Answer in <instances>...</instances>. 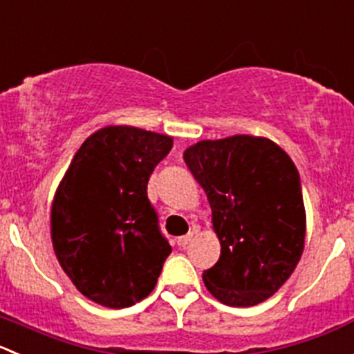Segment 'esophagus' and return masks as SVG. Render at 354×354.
Listing matches in <instances>:
<instances>
[{"instance_id":"34e87169","label":"esophagus","mask_w":354,"mask_h":354,"mask_svg":"<svg viewBox=\"0 0 354 354\" xmlns=\"http://www.w3.org/2000/svg\"><path fill=\"white\" fill-rule=\"evenodd\" d=\"M195 230H192V232H188L187 235H183V236H178L176 239V243H178V247H185V245H188V243H190V240L194 239V235H195Z\"/></svg>"}]
</instances>
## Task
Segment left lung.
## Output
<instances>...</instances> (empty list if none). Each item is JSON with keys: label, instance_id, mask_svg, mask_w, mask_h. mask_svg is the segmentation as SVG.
<instances>
[{"label": "left lung", "instance_id": "8db88e82", "mask_svg": "<svg viewBox=\"0 0 354 354\" xmlns=\"http://www.w3.org/2000/svg\"><path fill=\"white\" fill-rule=\"evenodd\" d=\"M183 159L204 188L221 256L202 280L226 306H256L296 270L304 250L306 211L299 173L270 138L202 140Z\"/></svg>", "mask_w": 354, "mask_h": 354}]
</instances>
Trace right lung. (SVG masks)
I'll use <instances>...</instances> for the list:
<instances>
[{
  "mask_svg": "<svg viewBox=\"0 0 354 354\" xmlns=\"http://www.w3.org/2000/svg\"><path fill=\"white\" fill-rule=\"evenodd\" d=\"M173 136L105 126L84 140L50 212L55 256L75 289L105 308L133 306L156 287L171 245L147 197Z\"/></svg>",
  "mask_w": 354,
  "mask_h": 354,
  "instance_id": "obj_1",
  "label": "right lung"
}]
</instances>
